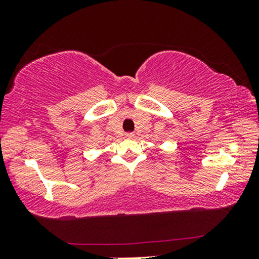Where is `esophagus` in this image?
Segmentation results:
<instances>
[{
	"mask_svg": "<svg viewBox=\"0 0 259 259\" xmlns=\"http://www.w3.org/2000/svg\"><path fill=\"white\" fill-rule=\"evenodd\" d=\"M125 136H126V137H128V138H133V137H134V134H133V133H128V134H125Z\"/></svg>",
	"mask_w": 259,
	"mask_h": 259,
	"instance_id": "esophagus-1",
	"label": "esophagus"
}]
</instances>
